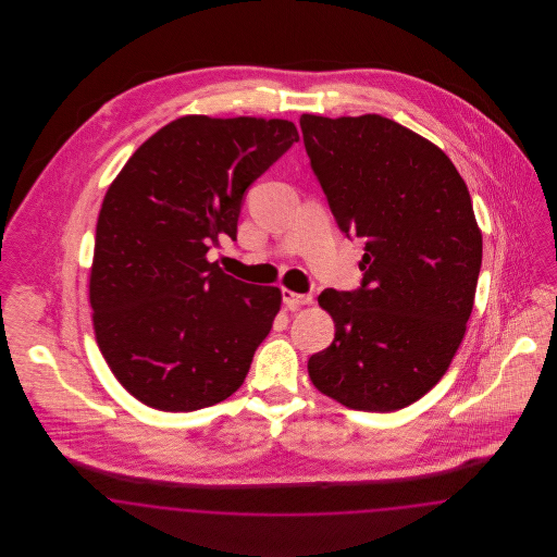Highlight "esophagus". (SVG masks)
<instances>
[{"mask_svg": "<svg viewBox=\"0 0 557 557\" xmlns=\"http://www.w3.org/2000/svg\"><path fill=\"white\" fill-rule=\"evenodd\" d=\"M284 302L288 309H300L305 305H311L313 302V296L311 294H298V292L284 290Z\"/></svg>", "mask_w": 557, "mask_h": 557, "instance_id": "obj_1", "label": "esophagus"}]
</instances>
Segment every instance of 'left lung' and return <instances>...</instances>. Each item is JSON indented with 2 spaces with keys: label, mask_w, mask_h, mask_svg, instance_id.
Returning <instances> with one entry per match:
<instances>
[{
  "label": "left lung",
  "mask_w": 557,
  "mask_h": 557,
  "mask_svg": "<svg viewBox=\"0 0 557 557\" xmlns=\"http://www.w3.org/2000/svg\"><path fill=\"white\" fill-rule=\"evenodd\" d=\"M311 166L343 232L366 239L363 288L319 294L334 341L307 370L325 397L397 411L449 370L472 315L482 232L449 157L380 114H302Z\"/></svg>",
  "instance_id": "8db88e82"
}]
</instances>
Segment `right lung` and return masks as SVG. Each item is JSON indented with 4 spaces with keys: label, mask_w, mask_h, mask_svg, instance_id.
<instances>
[{
    "label": "right lung",
    "mask_w": 557,
    "mask_h": 557,
    "mask_svg": "<svg viewBox=\"0 0 557 557\" xmlns=\"http://www.w3.org/2000/svg\"><path fill=\"white\" fill-rule=\"evenodd\" d=\"M294 141L286 119L186 114L148 137L108 187L89 269L94 334L144 405L196 411L242 386L282 292L239 282L207 252L236 238L246 187Z\"/></svg>",
    "instance_id": "add662e5"
}]
</instances>
